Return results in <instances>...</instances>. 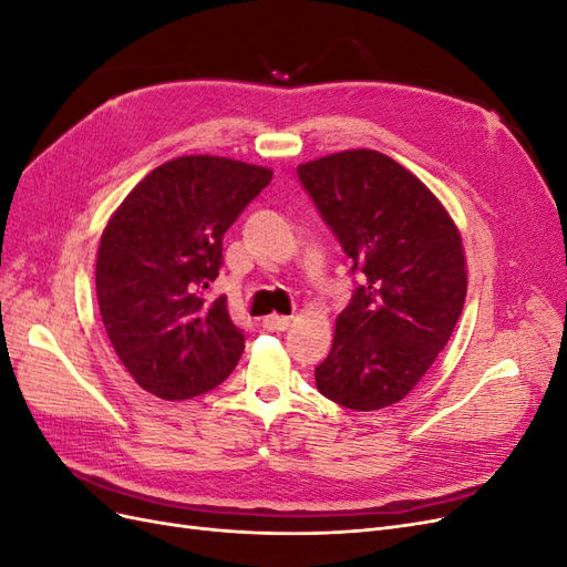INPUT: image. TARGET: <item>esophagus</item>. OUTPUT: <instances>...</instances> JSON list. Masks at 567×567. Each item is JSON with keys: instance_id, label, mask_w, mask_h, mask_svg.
Here are the masks:
<instances>
[{"instance_id": "1", "label": "esophagus", "mask_w": 567, "mask_h": 567, "mask_svg": "<svg viewBox=\"0 0 567 567\" xmlns=\"http://www.w3.org/2000/svg\"><path fill=\"white\" fill-rule=\"evenodd\" d=\"M262 326L267 331H271V333H281V331H286L288 326H290V317H284V315H269L265 321H262Z\"/></svg>"}]
</instances>
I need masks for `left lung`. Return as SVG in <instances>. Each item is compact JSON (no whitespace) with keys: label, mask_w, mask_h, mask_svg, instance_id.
<instances>
[{"label":"left lung","mask_w":567,"mask_h":567,"mask_svg":"<svg viewBox=\"0 0 567 567\" xmlns=\"http://www.w3.org/2000/svg\"><path fill=\"white\" fill-rule=\"evenodd\" d=\"M298 179L359 274L317 388L354 411L390 406L423 379L461 317V236L431 188L379 151L298 165Z\"/></svg>","instance_id":"8db88e82"}]
</instances>
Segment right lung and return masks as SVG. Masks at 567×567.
I'll return each mask as SVG.
<instances>
[{
  "instance_id": "1",
  "label": "right lung",
  "mask_w": 567,
  "mask_h": 567,
  "mask_svg": "<svg viewBox=\"0 0 567 567\" xmlns=\"http://www.w3.org/2000/svg\"><path fill=\"white\" fill-rule=\"evenodd\" d=\"M271 169L182 156L136 184L96 257L101 319L120 362L146 392L188 400L217 388L244 354L227 298H210L221 238L271 182Z\"/></svg>"
}]
</instances>
